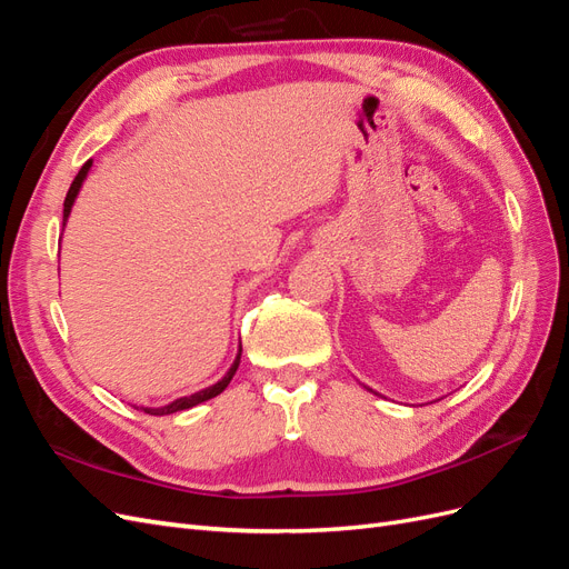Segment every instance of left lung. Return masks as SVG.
<instances>
[{"label":"left lung","mask_w":569,"mask_h":569,"mask_svg":"<svg viewBox=\"0 0 569 569\" xmlns=\"http://www.w3.org/2000/svg\"><path fill=\"white\" fill-rule=\"evenodd\" d=\"M366 389H368V391H372V393H377V391H375V389H370V387H366ZM377 396H380V393H377Z\"/></svg>","instance_id":"8db88e82"}]
</instances>
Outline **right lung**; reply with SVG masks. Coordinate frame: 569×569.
Segmentation results:
<instances>
[{
    "label": "right lung",
    "instance_id": "obj_1",
    "mask_svg": "<svg viewBox=\"0 0 569 569\" xmlns=\"http://www.w3.org/2000/svg\"><path fill=\"white\" fill-rule=\"evenodd\" d=\"M90 168H92V161H88L84 163L82 168H80V173L76 176V180H73V184H71V189H68V194H66V201H63V228H66V222H68V216H71V209H73V203H76V199H78V194H80V187H82V182L88 180V173H90ZM239 360H242V343H239V349H237V356H234V360H232V366H230V370L222 375V380H218L216 385H211V387H206V389H201V391H194V393H189V396H180V399H176V401H170V403H166V406H157V408H151V406H140V410H144V412H149V416H170V412H178V410H187V408H194V406H199V403H203V401H209V399H213V396H218V393H222L226 391V387L230 385V380L234 377V372H237V368H239Z\"/></svg>",
    "mask_w": 569,
    "mask_h": 569
}]
</instances>
